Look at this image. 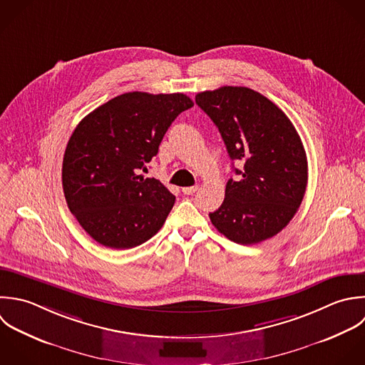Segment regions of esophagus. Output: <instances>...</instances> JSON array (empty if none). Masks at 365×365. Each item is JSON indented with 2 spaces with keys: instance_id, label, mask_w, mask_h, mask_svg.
Wrapping results in <instances>:
<instances>
[{
  "instance_id": "1",
  "label": "esophagus",
  "mask_w": 365,
  "mask_h": 365,
  "mask_svg": "<svg viewBox=\"0 0 365 365\" xmlns=\"http://www.w3.org/2000/svg\"><path fill=\"white\" fill-rule=\"evenodd\" d=\"M197 190H199V186H189V187H183V189H182L183 195H193V193H196Z\"/></svg>"
}]
</instances>
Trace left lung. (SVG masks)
Here are the masks:
<instances>
[{"label": "left lung", "mask_w": 365, "mask_h": 365, "mask_svg": "<svg viewBox=\"0 0 365 365\" xmlns=\"http://www.w3.org/2000/svg\"><path fill=\"white\" fill-rule=\"evenodd\" d=\"M217 126L237 179H229L222 206L209 213L229 240L256 245L282 232L296 215L307 187V156L287 115L246 86H222L196 95Z\"/></svg>", "instance_id": "1"}]
</instances>
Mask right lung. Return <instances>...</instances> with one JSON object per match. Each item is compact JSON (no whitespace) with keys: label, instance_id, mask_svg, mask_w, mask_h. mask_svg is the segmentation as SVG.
Here are the masks:
<instances>
[{"label":"right lung","instance_id":"add662e5","mask_svg":"<svg viewBox=\"0 0 365 365\" xmlns=\"http://www.w3.org/2000/svg\"><path fill=\"white\" fill-rule=\"evenodd\" d=\"M183 93H122L88 113L71 135L62 187L71 213L99 245L132 249L163 226L175 196L146 163L176 119L192 108Z\"/></svg>","mask_w":365,"mask_h":365}]
</instances>
